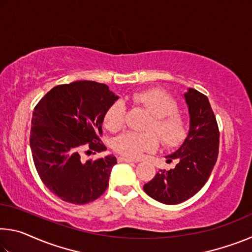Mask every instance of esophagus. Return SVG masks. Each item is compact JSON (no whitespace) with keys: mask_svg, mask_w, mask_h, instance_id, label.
Returning a JSON list of instances; mask_svg holds the SVG:
<instances>
[{"mask_svg":"<svg viewBox=\"0 0 252 252\" xmlns=\"http://www.w3.org/2000/svg\"><path fill=\"white\" fill-rule=\"evenodd\" d=\"M118 160H119V162H134V160L133 159H130V158H126V157H119L118 158Z\"/></svg>","mask_w":252,"mask_h":252,"instance_id":"34e87169","label":"esophagus"}]
</instances>
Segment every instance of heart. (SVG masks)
I'll use <instances>...</instances> for the list:
<instances>
[{"label": "heart", "instance_id": "obj_1", "mask_svg": "<svg viewBox=\"0 0 252 252\" xmlns=\"http://www.w3.org/2000/svg\"><path fill=\"white\" fill-rule=\"evenodd\" d=\"M133 103L141 105L152 118L147 130L155 131L165 147L180 144L188 133V123L185 117L178 112V102L167 92L152 89L138 92L131 96ZM125 121V105L116 102L106 111L104 125L110 131L120 130ZM159 146V139L153 132H125L114 141V148L122 156L138 159L143 153L152 152Z\"/></svg>", "mask_w": 252, "mask_h": 252}]
</instances>
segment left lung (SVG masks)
Instances as JSON below:
<instances>
[{"label": "left lung", "mask_w": 252, "mask_h": 252, "mask_svg": "<svg viewBox=\"0 0 252 252\" xmlns=\"http://www.w3.org/2000/svg\"><path fill=\"white\" fill-rule=\"evenodd\" d=\"M190 129L181 147L167 156L177 161L169 171L160 170L143 190L157 201L177 204L186 201L206 185L219 153V127L208 97L194 89L185 93Z\"/></svg>", "instance_id": "1"}]
</instances>
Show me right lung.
<instances>
[{
  "mask_svg": "<svg viewBox=\"0 0 252 252\" xmlns=\"http://www.w3.org/2000/svg\"><path fill=\"white\" fill-rule=\"evenodd\" d=\"M118 95L94 81L54 87L34 108L30 146L36 171L51 192L63 201L85 204L104 193L117 158L83 162L85 146L106 150L102 134L106 111ZM88 150V151H90Z\"/></svg>",
  "mask_w": 252,
  "mask_h": 252,
  "instance_id": "obj_1",
  "label": "right lung"
}]
</instances>
